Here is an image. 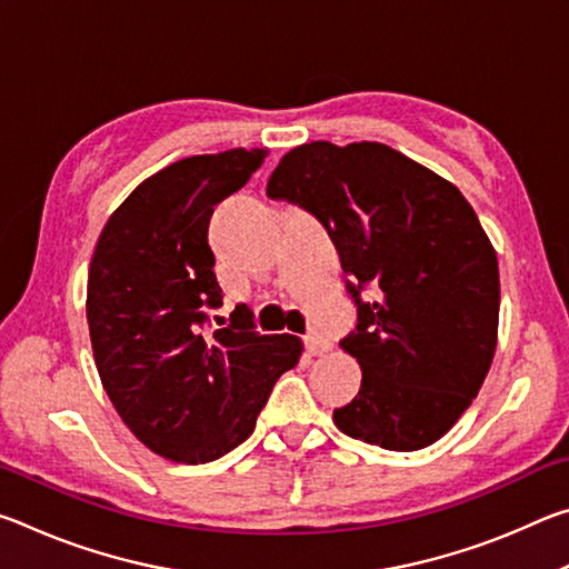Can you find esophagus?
Here are the masks:
<instances>
[{
    "label": "esophagus",
    "instance_id": "obj_1",
    "mask_svg": "<svg viewBox=\"0 0 569 569\" xmlns=\"http://www.w3.org/2000/svg\"><path fill=\"white\" fill-rule=\"evenodd\" d=\"M303 343H306V351H308V353H311V356H323L326 351H329V349H331V343H329V341H326L321 333H316V331H311V333H308V336H306V339H303Z\"/></svg>",
    "mask_w": 569,
    "mask_h": 569
}]
</instances>
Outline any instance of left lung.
Segmentation results:
<instances>
[{
  "mask_svg": "<svg viewBox=\"0 0 569 569\" xmlns=\"http://www.w3.org/2000/svg\"><path fill=\"white\" fill-rule=\"evenodd\" d=\"M268 198L329 230L356 331L341 341L361 389L333 411L343 435L391 451L435 445L477 397L499 326L497 253L457 186L381 142L286 152ZM371 287V302L360 301Z\"/></svg>",
  "mask_w": 569,
  "mask_h": 569,
  "instance_id": "8db88e82",
  "label": "left lung"
}]
</instances>
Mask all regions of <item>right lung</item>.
<instances>
[{
    "mask_svg": "<svg viewBox=\"0 0 569 569\" xmlns=\"http://www.w3.org/2000/svg\"><path fill=\"white\" fill-rule=\"evenodd\" d=\"M266 156L233 148L162 168L114 210L92 253L88 323L102 387L142 445L182 465H206L253 435L273 383L303 351L298 336L253 331L248 306L206 331L208 308L223 306L208 246L213 206Z\"/></svg>",
    "mask_w": 569,
    "mask_h": 569,
    "instance_id": "obj_1",
    "label": "right lung"
}]
</instances>
